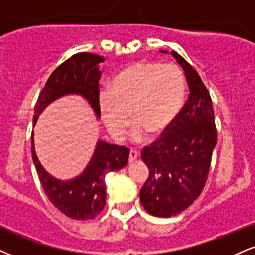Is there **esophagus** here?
Returning a JSON list of instances; mask_svg holds the SVG:
<instances>
[{"mask_svg":"<svg viewBox=\"0 0 255 255\" xmlns=\"http://www.w3.org/2000/svg\"><path fill=\"white\" fill-rule=\"evenodd\" d=\"M139 157H140V152L139 151H136V149H130V151H129V158H128V161H129V162L135 161Z\"/></svg>","mask_w":255,"mask_h":255,"instance_id":"esophagus-1","label":"esophagus"}]
</instances>
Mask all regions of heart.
Here are the masks:
<instances>
[{"instance_id":"obj_1","label":"heart","mask_w":255,"mask_h":255,"mask_svg":"<svg viewBox=\"0 0 255 255\" xmlns=\"http://www.w3.org/2000/svg\"><path fill=\"white\" fill-rule=\"evenodd\" d=\"M186 82L182 70L173 64L139 61L125 67L113 79L112 91L100 94V110L109 133L121 140L130 125L131 139L141 141L164 134L182 112Z\"/></svg>"}]
</instances>
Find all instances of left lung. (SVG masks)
Returning a JSON list of instances; mask_svg holds the SVG:
<instances>
[{
    "mask_svg": "<svg viewBox=\"0 0 255 255\" xmlns=\"http://www.w3.org/2000/svg\"><path fill=\"white\" fill-rule=\"evenodd\" d=\"M171 54L183 67L190 94L166 133L141 152L149 174L140 190V202L157 217L178 215L197 199L207 183L217 142L209 91L188 61L177 52Z\"/></svg>",
    "mask_w": 255,
    "mask_h": 255,
    "instance_id": "obj_1",
    "label": "left lung"
}]
</instances>
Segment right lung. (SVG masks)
Masks as SVG:
<instances>
[{
  "label": "right lung",
  "mask_w": 255,
  "mask_h": 255,
  "mask_svg": "<svg viewBox=\"0 0 255 255\" xmlns=\"http://www.w3.org/2000/svg\"><path fill=\"white\" fill-rule=\"evenodd\" d=\"M103 61L102 56L81 52L60 64L51 73L45 87L40 91L34 107L33 126L48 104L65 95H81L94 109L97 119H100L98 82L102 72L98 65ZM30 139L33 162L42 189L51 203L70 219L84 221L96 217L106 205V176L127 165L129 149L125 146L110 145L106 141L98 140L93 158L85 170L73 179L60 180L52 177L40 164L35 154L33 131Z\"/></svg>",
  "instance_id": "1"
}]
</instances>
